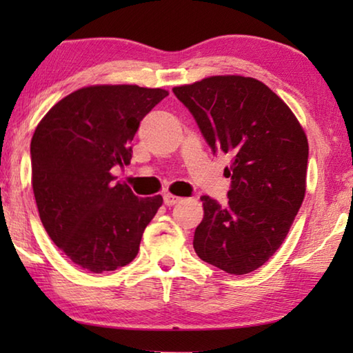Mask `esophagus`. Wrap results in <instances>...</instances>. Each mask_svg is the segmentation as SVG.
Listing matches in <instances>:
<instances>
[{"mask_svg": "<svg viewBox=\"0 0 353 353\" xmlns=\"http://www.w3.org/2000/svg\"><path fill=\"white\" fill-rule=\"evenodd\" d=\"M182 198H179V196H174V194H171V193H166L165 196H163V202H165V205H168V207H172L174 204H177L179 201H181Z\"/></svg>", "mask_w": 353, "mask_h": 353, "instance_id": "obj_1", "label": "esophagus"}]
</instances>
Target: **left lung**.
I'll list each match as a JSON object with an SVG mask.
<instances>
[{
	"label": "left lung",
	"instance_id": "obj_1",
	"mask_svg": "<svg viewBox=\"0 0 353 353\" xmlns=\"http://www.w3.org/2000/svg\"><path fill=\"white\" fill-rule=\"evenodd\" d=\"M172 92L213 154L232 157L224 170L232 181L227 205L201 198L196 254L236 276L259 270L283 243L302 205L307 135L290 107L254 77L212 76Z\"/></svg>",
	"mask_w": 353,
	"mask_h": 353
}]
</instances>
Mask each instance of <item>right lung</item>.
I'll return each mask as SVG.
<instances>
[{
	"label": "right lung",
	"instance_id": "right-lung-1",
	"mask_svg": "<svg viewBox=\"0 0 353 353\" xmlns=\"http://www.w3.org/2000/svg\"><path fill=\"white\" fill-rule=\"evenodd\" d=\"M168 97L162 88L93 85L52 107L31 140L32 190L56 246L92 272L132 261L162 196L139 198L112 168L130 163L140 121Z\"/></svg>",
	"mask_w": 353,
	"mask_h": 353
}]
</instances>
